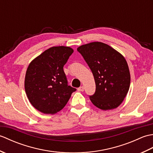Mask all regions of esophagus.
Returning <instances> with one entry per match:
<instances>
[{
    "label": "esophagus",
    "mask_w": 153,
    "mask_h": 153,
    "mask_svg": "<svg viewBox=\"0 0 153 153\" xmlns=\"http://www.w3.org/2000/svg\"><path fill=\"white\" fill-rule=\"evenodd\" d=\"M77 90L79 91H84V87L83 86L80 87H79L78 89H77Z\"/></svg>",
    "instance_id": "esophagus-1"
}]
</instances>
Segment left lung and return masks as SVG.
Returning <instances> with one entry per match:
<instances>
[{"label":"left lung","mask_w":153,"mask_h":153,"mask_svg":"<svg viewBox=\"0 0 153 153\" xmlns=\"http://www.w3.org/2000/svg\"><path fill=\"white\" fill-rule=\"evenodd\" d=\"M92 71L96 90L89 96L94 105L103 110L121 105L130 85L128 63L119 52L101 42H92L77 48Z\"/></svg>","instance_id":"obj_1"}]
</instances>
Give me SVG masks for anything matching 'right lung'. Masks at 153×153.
I'll return each instance as SVG.
<instances>
[{"label": "right lung", "mask_w": 153, "mask_h": 153, "mask_svg": "<svg viewBox=\"0 0 153 153\" xmlns=\"http://www.w3.org/2000/svg\"><path fill=\"white\" fill-rule=\"evenodd\" d=\"M74 50L69 47H53L29 64L25 90L30 103L39 111L54 114L62 109L76 89L68 85L63 67Z\"/></svg>", "instance_id": "1"}]
</instances>
